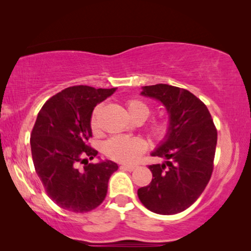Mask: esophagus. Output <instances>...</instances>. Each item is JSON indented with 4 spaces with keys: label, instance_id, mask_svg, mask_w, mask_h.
Instances as JSON below:
<instances>
[{
    "label": "esophagus",
    "instance_id": "34e87169",
    "mask_svg": "<svg viewBox=\"0 0 251 251\" xmlns=\"http://www.w3.org/2000/svg\"><path fill=\"white\" fill-rule=\"evenodd\" d=\"M121 168L126 171H133L137 168V166H135V164H122Z\"/></svg>",
    "mask_w": 251,
    "mask_h": 251
}]
</instances>
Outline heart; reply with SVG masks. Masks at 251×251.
<instances>
[{"instance_id": "heart-1", "label": "heart", "mask_w": 251, "mask_h": 251, "mask_svg": "<svg viewBox=\"0 0 251 251\" xmlns=\"http://www.w3.org/2000/svg\"><path fill=\"white\" fill-rule=\"evenodd\" d=\"M126 111L136 122H144L152 113V107L149 102L139 98H130L126 102ZM99 107H96L90 118V126L92 130L98 128L97 116ZM147 133L156 142H163L171 132V123L167 118H160L150 122L146 126ZM147 149V144L139 137L114 136L105 142L102 151L109 159L118 162L130 163L136 161Z\"/></svg>"}]
</instances>
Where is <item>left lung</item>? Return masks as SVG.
Returning a JSON list of instances; mask_svg holds the SVG:
<instances>
[{
	"mask_svg": "<svg viewBox=\"0 0 251 251\" xmlns=\"http://www.w3.org/2000/svg\"><path fill=\"white\" fill-rule=\"evenodd\" d=\"M142 95L166 106L171 132L152 156L162 164H151L152 181L138 190L149 210L175 215L191 207L204 191L214 170L217 129L207 106L186 89L169 84L146 85Z\"/></svg>",
	"mask_w": 251,
	"mask_h": 251,
	"instance_id": "obj_1",
	"label": "left lung"
}]
</instances>
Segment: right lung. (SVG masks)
I'll use <instances>...</instances> for the list:
<instances>
[{
  "mask_svg": "<svg viewBox=\"0 0 251 251\" xmlns=\"http://www.w3.org/2000/svg\"><path fill=\"white\" fill-rule=\"evenodd\" d=\"M115 88L74 85L48 99L30 133L34 168L44 191L65 210L88 212L102 203L109 177L119 166L112 161L88 163L97 151L89 145L90 118L95 106ZM87 160L80 171L77 163Z\"/></svg>",
  "mask_w": 251,
  "mask_h": 251,
  "instance_id": "1",
  "label": "right lung"
}]
</instances>
